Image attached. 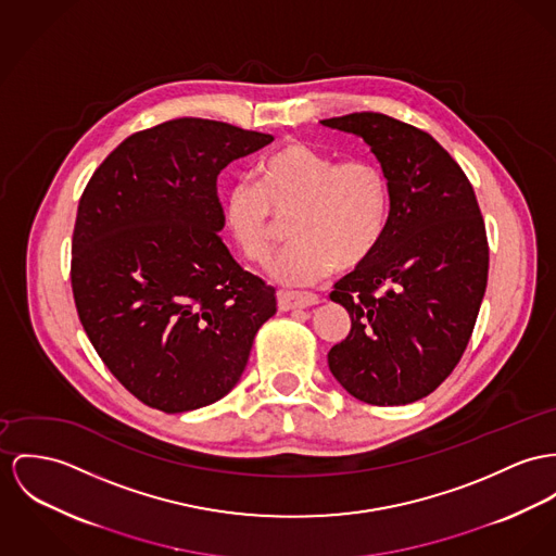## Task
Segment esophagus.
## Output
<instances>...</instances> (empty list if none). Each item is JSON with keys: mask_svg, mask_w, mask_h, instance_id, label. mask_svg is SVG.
I'll return each instance as SVG.
<instances>
[{"mask_svg": "<svg viewBox=\"0 0 556 556\" xmlns=\"http://www.w3.org/2000/svg\"><path fill=\"white\" fill-rule=\"evenodd\" d=\"M277 302L281 311H296V308H306L319 304V296L306 294V292H279Z\"/></svg>", "mask_w": 556, "mask_h": 556, "instance_id": "obj_1", "label": "esophagus"}]
</instances>
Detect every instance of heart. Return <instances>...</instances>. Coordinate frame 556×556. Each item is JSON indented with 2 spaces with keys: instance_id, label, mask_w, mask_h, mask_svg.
<instances>
[{
  "instance_id": "heart-1",
  "label": "heart",
  "mask_w": 556,
  "mask_h": 556,
  "mask_svg": "<svg viewBox=\"0 0 556 556\" xmlns=\"http://www.w3.org/2000/svg\"><path fill=\"white\" fill-rule=\"evenodd\" d=\"M292 219L296 245L270 266L283 286H313L334 268L349 273L377 252L389 217L383 169L366 159L337 161L292 141L257 167L256 184L228 192L226 222L243 252L266 264L277 250V219Z\"/></svg>"
}]
</instances>
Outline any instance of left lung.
I'll return each mask as SVG.
<instances>
[{
	"instance_id": "8db88e82",
	"label": "left lung",
	"mask_w": 556,
	"mask_h": 556,
	"mask_svg": "<svg viewBox=\"0 0 556 556\" xmlns=\"http://www.w3.org/2000/svg\"><path fill=\"white\" fill-rule=\"evenodd\" d=\"M321 125L362 137L389 184L377 252L330 294L351 332L328 366L366 404H410L453 372L470 342L489 275L484 219L470 179L426 130L377 112Z\"/></svg>"
}]
</instances>
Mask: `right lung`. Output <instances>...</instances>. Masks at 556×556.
Returning <instances> with one entry per match:
<instances>
[{
	"instance_id": "add662e5",
	"label": "right lung",
	"mask_w": 556,
	"mask_h": 556,
	"mask_svg": "<svg viewBox=\"0 0 556 556\" xmlns=\"http://www.w3.org/2000/svg\"><path fill=\"white\" fill-rule=\"evenodd\" d=\"M273 135L205 118L132 132L86 184L72 290L86 337L143 404L186 413L239 383L275 288L219 239L217 175Z\"/></svg>"
}]
</instances>
